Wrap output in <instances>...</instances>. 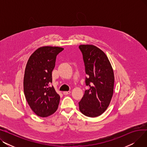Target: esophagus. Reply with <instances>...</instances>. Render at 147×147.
Wrapping results in <instances>:
<instances>
[{"label":"esophagus","mask_w":147,"mask_h":147,"mask_svg":"<svg viewBox=\"0 0 147 147\" xmlns=\"http://www.w3.org/2000/svg\"><path fill=\"white\" fill-rule=\"evenodd\" d=\"M71 92L70 91H64L63 92V94L65 95H68V94H70Z\"/></svg>","instance_id":"1"}]
</instances>
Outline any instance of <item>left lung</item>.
Wrapping results in <instances>:
<instances>
[{
    "mask_svg": "<svg viewBox=\"0 0 147 147\" xmlns=\"http://www.w3.org/2000/svg\"><path fill=\"white\" fill-rule=\"evenodd\" d=\"M85 67L86 86L89 89L79 102L82 114L90 117L101 115L109 107L113 94L114 77L105 53L94 45L79 46Z\"/></svg>",
    "mask_w": 147,
    "mask_h": 147,
    "instance_id": "obj_1",
    "label": "left lung"
}]
</instances>
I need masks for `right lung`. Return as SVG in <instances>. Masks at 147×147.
Wrapping results in <instances>:
<instances>
[{
    "label": "right lung",
    "instance_id": "1",
    "mask_svg": "<svg viewBox=\"0 0 147 147\" xmlns=\"http://www.w3.org/2000/svg\"><path fill=\"white\" fill-rule=\"evenodd\" d=\"M64 50L59 47L43 46L29 58L24 77V92L31 109L38 116L46 117L55 113L60 96L54 88L52 72L58 54Z\"/></svg>",
    "mask_w": 147,
    "mask_h": 147
}]
</instances>
